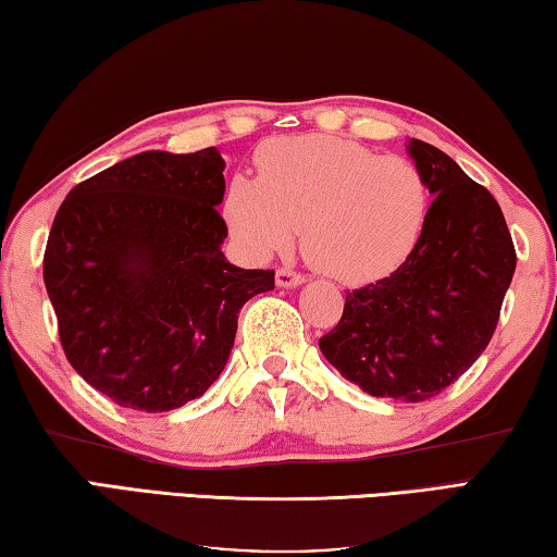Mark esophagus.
<instances>
[{"label": "esophagus", "mask_w": 557, "mask_h": 557, "mask_svg": "<svg viewBox=\"0 0 557 557\" xmlns=\"http://www.w3.org/2000/svg\"><path fill=\"white\" fill-rule=\"evenodd\" d=\"M304 284H306L304 273H296V271H288V269L276 271V286L278 288H296V286H304Z\"/></svg>", "instance_id": "1"}]
</instances>
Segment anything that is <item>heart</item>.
<instances>
[{"label":"heart","mask_w":557,"mask_h":557,"mask_svg":"<svg viewBox=\"0 0 557 557\" xmlns=\"http://www.w3.org/2000/svg\"><path fill=\"white\" fill-rule=\"evenodd\" d=\"M257 169L259 178L234 175L222 202L232 237L253 259L288 249L300 230L310 267L362 286L401 269L425 232L431 188L401 156L306 134L263 144Z\"/></svg>","instance_id":"obj_1"}]
</instances>
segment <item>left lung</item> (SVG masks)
Returning <instances> with one entry per match:
<instances>
[{"instance_id": "obj_1", "label": "left lung", "mask_w": 557, "mask_h": 557, "mask_svg": "<svg viewBox=\"0 0 557 557\" xmlns=\"http://www.w3.org/2000/svg\"><path fill=\"white\" fill-rule=\"evenodd\" d=\"M406 151L433 195L423 237L392 276L347 294L343 318L318 345L369 396L418 404L490 345L516 251L490 190L431 144L411 139Z\"/></svg>"}]
</instances>
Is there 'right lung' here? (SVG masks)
<instances>
[{
    "label": "right lung",
    "instance_id": "1",
    "mask_svg": "<svg viewBox=\"0 0 557 557\" xmlns=\"http://www.w3.org/2000/svg\"><path fill=\"white\" fill-rule=\"evenodd\" d=\"M224 159L141 151L67 193L44 281L67 362L97 392L161 413L218 382L242 306L273 290V271L222 253Z\"/></svg>",
    "mask_w": 557,
    "mask_h": 557
}]
</instances>
